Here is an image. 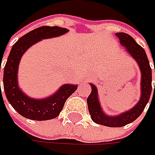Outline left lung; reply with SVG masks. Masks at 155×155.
Masks as SVG:
<instances>
[{"mask_svg": "<svg viewBox=\"0 0 155 155\" xmlns=\"http://www.w3.org/2000/svg\"><path fill=\"white\" fill-rule=\"evenodd\" d=\"M116 35L120 39V43L123 46H125L126 50L137 62L140 67V73H141V80H140L141 94L139 102L131 110L123 112L118 116H110L105 115L102 110V107L99 103L97 87L92 84H91L92 90L90 96L87 98V104H88V109L91 117L93 122L97 124L104 125L106 127H112V128L123 127L136 120L145 109L152 92V70L144 49L140 45H138L135 42V40L130 35H128V33H116ZM154 91L155 86L153 94Z\"/></svg>", "mask_w": 155, "mask_h": 155, "instance_id": "obj_1", "label": "left lung"}]
</instances>
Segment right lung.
I'll list each match as a JSON object with an SVG mask.
<instances>
[{"label": "right lung", "instance_id": "1", "mask_svg": "<svg viewBox=\"0 0 155 155\" xmlns=\"http://www.w3.org/2000/svg\"><path fill=\"white\" fill-rule=\"evenodd\" d=\"M67 32L68 29L59 27H38L18 39L10 51L3 72L4 91L12 107L27 119L45 121L57 117L63 110L65 101L78 88V85L74 84H64L51 97L34 99L27 97L18 85V67L25 51L41 39L58 37Z\"/></svg>", "mask_w": 155, "mask_h": 155}]
</instances>
